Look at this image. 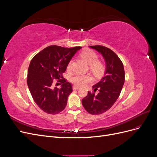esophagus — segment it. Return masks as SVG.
Instances as JSON below:
<instances>
[{"label": "esophagus", "instance_id": "34e87169", "mask_svg": "<svg viewBox=\"0 0 157 157\" xmlns=\"http://www.w3.org/2000/svg\"><path fill=\"white\" fill-rule=\"evenodd\" d=\"M73 89L74 90H78V89H79V88H78V87H77V86H73Z\"/></svg>", "mask_w": 157, "mask_h": 157}]
</instances>
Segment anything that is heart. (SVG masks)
I'll use <instances>...</instances> for the list:
<instances>
[{"label":"heart","instance_id":"heart-1","mask_svg":"<svg viewBox=\"0 0 157 157\" xmlns=\"http://www.w3.org/2000/svg\"><path fill=\"white\" fill-rule=\"evenodd\" d=\"M80 56L82 57L85 61H86L90 66V69L92 72L96 75H101L104 71V65L101 61H98V55L92 50H86L83 51ZM72 63L73 60H70L67 65V70L68 71H71L72 70ZM92 78L90 75H77L74 76L71 78V82L77 87L84 86L87 83L91 82Z\"/></svg>","mask_w":157,"mask_h":157}]
</instances>
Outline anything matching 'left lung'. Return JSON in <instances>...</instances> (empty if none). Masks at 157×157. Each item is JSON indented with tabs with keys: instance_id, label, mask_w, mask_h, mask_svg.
<instances>
[{
	"instance_id": "8db88e82",
	"label": "left lung",
	"mask_w": 157,
	"mask_h": 157,
	"mask_svg": "<svg viewBox=\"0 0 157 157\" xmlns=\"http://www.w3.org/2000/svg\"><path fill=\"white\" fill-rule=\"evenodd\" d=\"M100 53L106 63L105 76L100 81L94 85V92L82 99V105L92 115H100L109 110L119 97L124 83L125 73L124 65L118 56L105 46H90ZM97 90L98 93L94 94Z\"/></svg>"
}]
</instances>
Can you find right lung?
I'll use <instances>...</instances> for the list:
<instances>
[{
	"instance_id": "obj_1",
	"label": "right lung",
	"mask_w": 157,
	"mask_h": 157,
	"mask_svg": "<svg viewBox=\"0 0 157 157\" xmlns=\"http://www.w3.org/2000/svg\"><path fill=\"white\" fill-rule=\"evenodd\" d=\"M80 48V46L69 48L50 46L31 59L27 82L35 102L43 111L56 115L67 105V98L73 88L62 75L69 61ZM54 79L62 84L61 89L54 86Z\"/></svg>"
}]
</instances>
